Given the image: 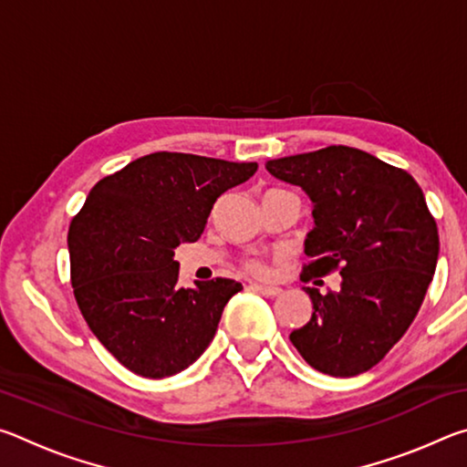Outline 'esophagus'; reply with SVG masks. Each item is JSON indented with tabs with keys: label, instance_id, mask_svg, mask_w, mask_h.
Wrapping results in <instances>:
<instances>
[{
	"label": "esophagus",
	"instance_id": "esophagus-1",
	"mask_svg": "<svg viewBox=\"0 0 467 467\" xmlns=\"http://www.w3.org/2000/svg\"><path fill=\"white\" fill-rule=\"evenodd\" d=\"M251 288L264 296H275L280 292L278 286H270V284H257V282H253Z\"/></svg>",
	"mask_w": 467,
	"mask_h": 467
}]
</instances>
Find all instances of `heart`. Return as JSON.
I'll use <instances>...</instances> for the list:
<instances>
[{"instance_id":"obj_1","label":"heart","mask_w":467,"mask_h":467,"mask_svg":"<svg viewBox=\"0 0 467 467\" xmlns=\"http://www.w3.org/2000/svg\"><path fill=\"white\" fill-rule=\"evenodd\" d=\"M247 270H249L251 274H259V275H262V274H265V265L259 264V262H249V264H247Z\"/></svg>"}]
</instances>
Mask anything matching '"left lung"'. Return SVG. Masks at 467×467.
Returning <instances> with one entry per match:
<instances>
[{
	"instance_id": "obj_1",
	"label": "left lung",
	"mask_w": 467,
	"mask_h": 467,
	"mask_svg": "<svg viewBox=\"0 0 467 467\" xmlns=\"http://www.w3.org/2000/svg\"><path fill=\"white\" fill-rule=\"evenodd\" d=\"M275 179L313 202L305 253L309 282L339 270V290L311 296L290 342L313 368L354 377L383 360L420 309L439 259V231L412 175L358 148L327 146L267 161Z\"/></svg>"
}]
</instances>
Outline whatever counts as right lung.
Instances as JSON below:
<instances>
[{
    "label": "right lung",
    "mask_w": 467,
    "mask_h": 467,
    "mask_svg": "<svg viewBox=\"0 0 467 467\" xmlns=\"http://www.w3.org/2000/svg\"><path fill=\"white\" fill-rule=\"evenodd\" d=\"M257 162L154 152L100 179L67 233L76 303L99 342L131 373L162 379L202 357L228 300V278L179 288L175 249L202 236L226 189Z\"/></svg>",
    "instance_id": "add662e5"
}]
</instances>
